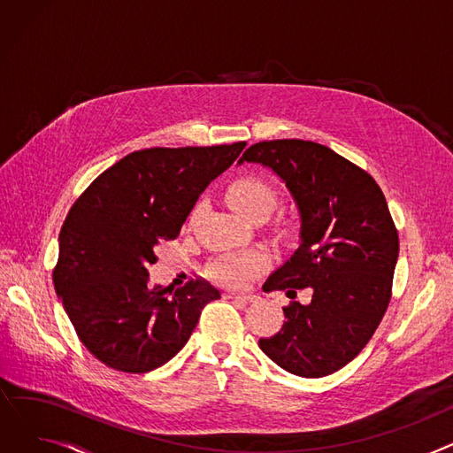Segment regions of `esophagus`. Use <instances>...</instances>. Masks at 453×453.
<instances>
[{
	"label": "esophagus",
	"instance_id": "esophagus-1",
	"mask_svg": "<svg viewBox=\"0 0 453 453\" xmlns=\"http://www.w3.org/2000/svg\"><path fill=\"white\" fill-rule=\"evenodd\" d=\"M229 299H233V301H236V303L248 304V303H253V301H257L258 297H257L255 294H231V296H229Z\"/></svg>",
	"mask_w": 453,
	"mask_h": 453
}]
</instances>
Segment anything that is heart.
Returning <instances> with one entry per match:
<instances>
[{
	"label": "heart",
	"instance_id": "heart-1",
	"mask_svg": "<svg viewBox=\"0 0 453 453\" xmlns=\"http://www.w3.org/2000/svg\"><path fill=\"white\" fill-rule=\"evenodd\" d=\"M227 200L244 217H268L277 203L275 188L263 178L244 176L233 181L227 188ZM268 265V255L263 250L229 253L212 265V275L226 284H242Z\"/></svg>",
	"mask_w": 453,
	"mask_h": 453
}]
</instances>
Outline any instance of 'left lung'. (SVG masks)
<instances>
[{
  "label": "left lung",
  "mask_w": 453,
  "mask_h": 453,
  "mask_svg": "<svg viewBox=\"0 0 453 453\" xmlns=\"http://www.w3.org/2000/svg\"><path fill=\"white\" fill-rule=\"evenodd\" d=\"M260 163L284 183L301 217V244L263 290L311 288L312 301L282 308V328L258 347L279 367L321 378L362 352L391 299L398 233L382 188L358 165L314 141L251 145L239 163Z\"/></svg>",
  "instance_id": "obj_1"
}]
</instances>
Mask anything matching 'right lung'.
Here are the masks:
<instances>
[{
	"instance_id": "obj_1",
	"label": "right lung",
	"mask_w": 453,
	"mask_h": 453,
	"mask_svg": "<svg viewBox=\"0 0 453 453\" xmlns=\"http://www.w3.org/2000/svg\"><path fill=\"white\" fill-rule=\"evenodd\" d=\"M145 149L111 165L69 209L53 282L79 340L104 365L149 372L176 356L220 292L203 279L150 287L154 250L174 241L205 187L244 150Z\"/></svg>"
}]
</instances>
